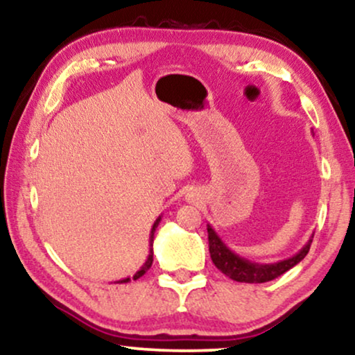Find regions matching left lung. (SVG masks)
Wrapping results in <instances>:
<instances>
[{
	"instance_id": "1",
	"label": "left lung",
	"mask_w": 355,
	"mask_h": 355,
	"mask_svg": "<svg viewBox=\"0 0 355 355\" xmlns=\"http://www.w3.org/2000/svg\"><path fill=\"white\" fill-rule=\"evenodd\" d=\"M208 247H210V257L211 261L221 273H225L227 278L237 281V283H266L278 278L286 271L293 268L297 263H300L309 254L310 244H312L313 234L310 236L302 249L297 254L289 257V259L275 261V263H257V261H250L244 259V257L237 255L232 252L230 247L225 244V241L218 236V232L213 230V226L208 223Z\"/></svg>"
}]
</instances>
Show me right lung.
Listing matches in <instances>:
<instances>
[{
  "mask_svg": "<svg viewBox=\"0 0 355 355\" xmlns=\"http://www.w3.org/2000/svg\"><path fill=\"white\" fill-rule=\"evenodd\" d=\"M159 221H162V216H158L157 218V221L153 223V226H152V231H150V242H148V245H150V250H148V257H147V260H145V263L140 266V270L137 271V273H135L132 278H130V276H128V278H124V279H119V281H116V283H129L130 279H139L140 276H144L145 273H147L148 271V268L150 266H152V263H153V239H155V231H157V227H158V225H159Z\"/></svg>",
  "mask_w": 355,
  "mask_h": 355,
  "instance_id": "right-lung-1",
  "label": "right lung"
}]
</instances>
